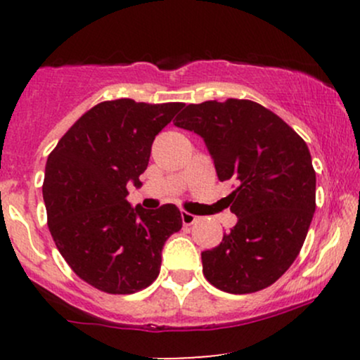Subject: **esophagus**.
<instances>
[{
	"label": "esophagus",
	"mask_w": 360,
	"mask_h": 360,
	"mask_svg": "<svg viewBox=\"0 0 360 360\" xmlns=\"http://www.w3.org/2000/svg\"><path fill=\"white\" fill-rule=\"evenodd\" d=\"M181 218H183V223L186 226L193 225V223L198 221V217H194L193 213H188V212H181Z\"/></svg>",
	"instance_id": "obj_1"
}]
</instances>
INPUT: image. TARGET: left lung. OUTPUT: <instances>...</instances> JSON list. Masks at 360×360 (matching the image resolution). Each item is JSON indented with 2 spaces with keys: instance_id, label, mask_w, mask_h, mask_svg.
<instances>
[{
  "instance_id": "1",
  "label": "left lung",
  "mask_w": 360,
  "mask_h": 360,
  "mask_svg": "<svg viewBox=\"0 0 360 360\" xmlns=\"http://www.w3.org/2000/svg\"><path fill=\"white\" fill-rule=\"evenodd\" d=\"M174 125L205 140L237 225L201 252L210 284L232 295L271 286L298 257L315 213L316 174L308 146L278 115L250 100L188 105Z\"/></svg>"
}]
</instances>
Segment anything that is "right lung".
<instances>
[{
    "label": "right lung",
    "mask_w": 360,
    "mask_h": 360,
    "mask_svg": "<svg viewBox=\"0 0 360 360\" xmlns=\"http://www.w3.org/2000/svg\"><path fill=\"white\" fill-rule=\"evenodd\" d=\"M183 106L103 101L49 155L42 188L49 230L71 269L100 291L131 295L150 286L164 243L183 226L176 205L147 212L127 201L128 184L142 186L155 135Z\"/></svg>",
    "instance_id": "add662e5"
}]
</instances>
